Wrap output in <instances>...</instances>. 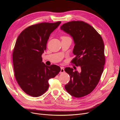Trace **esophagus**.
Listing matches in <instances>:
<instances>
[{"mask_svg": "<svg viewBox=\"0 0 120 120\" xmlns=\"http://www.w3.org/2000/svg\"><path fill=\"white\" fill-rule=\"evenodd\" d=\"M65 72V70H64V68L63 67H61V71H60V74H62L63 73H64Z\"/></svg>", "mask_w": 120, "mask_h": 120, "instance_id": "esophagus-1", "label": "esophagus"}]
</instances>
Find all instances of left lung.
Listing matches in <instances>:
<instances>
[{
    "mask_svg": "<svg viewBox=\"0 0 120 120\" xmlns=\"http://www.w3.org/2000/svg\"><path fill=\"white\" fill-rule=\"evenodd\" d=\"M60 29L70 34L75 44L71 63L80 66L81 71L66 68L70 76L65 85L67 92L73 97H82L90 93L98 85L105 64L104 44L101 36L89 24L81 21L65 23Z\"/></svg>",
    "mask_w": 120,
    "mask_h": 120,
    "instance_id": "left-lung-1",
    "label": "left lung"
}]
</instances>
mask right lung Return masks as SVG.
<instances>
[{"mask_svg": "<svg viewBox=\"0 0 120 120\" xmlns=\"http://www.w3.org/2000/svg\"><path fill=\"white\" fill-rule=\"evenodd\" d=\"M61 23L31 25L17 37L12 52L15 76L19 86L29 95H42L49 89V80L55 77L61 71L57 65L46 66L42 58L50 34Z\"/></svg>", "mask_w": 120, "mask_h": 120, "instance_id": "obj_1", "label": "right lung"}]
</instances>
